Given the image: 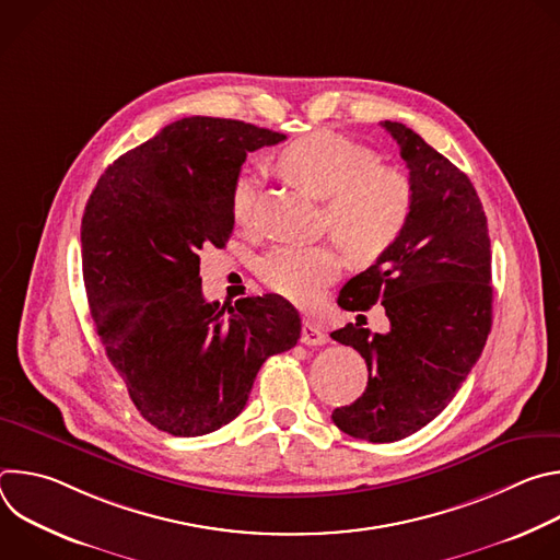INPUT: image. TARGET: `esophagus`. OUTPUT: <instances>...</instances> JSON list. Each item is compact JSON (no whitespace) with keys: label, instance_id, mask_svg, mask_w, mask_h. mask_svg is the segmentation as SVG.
I'll return each instance as SVG.
<instances>
[{"label":"esophagus","instance_id":"obj_1","mask_svg":"<svg viewBox=\"0 0 560 560\" xmlns=\"http://www.w3.org/2000/svg\"><path fill=\"white\" fill-rule=\"evenodd\" d=\"M328 341V335L318 328L310 318L303 322V332H301V343L305 346H324Z\"/></svg>","mask_w":560,"mask_h":560}]
</instances>
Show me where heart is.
I'll return each instance as SVG.
<instances>
[{
	"label": "heart",
	"mask_w": 560,
	"mask_h": 560,
	"mask_svg": "<svg viewBox=\"0 0 560 560\" xmlns=\"http://www.w3.org/2000/svg\"><path fill=\"white\" fill-rule=\"evenodd\" d=\"M372 150L330 130L294 139L277 154V168L316 199H326L324 225L354 264H372L401 236L412 188L404 173L376 166ZM232 217L246 223L255 203V179L238 177ZM341 253L332 244L279 246L259 264L261 281L288 301L307 305L339 277Z\"/></svg>",
	"instance_id": "b5f03b06"
}]
</instances>
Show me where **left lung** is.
Instances as JSON below:
<instances>
[{"mask_svg": "<svg viewBox=\"0 0 560 560\" xmlns=\"http://www.w3.org/2000/svg\"><path fill=\"white\" fill-rule=\"evenodd\" d=\"M410 168L412 210L401 236L352 277L337 303L385 307L389 332L348 324L330 337L368 365V387L332 412L335 425L370 443L401 441L454 398L492 328V253L481 199L450 159L398 121L381 124ZM361 316V314H359Z\"/></svg>", "mask_w": 560, "mask_h": 560, "instance_id": "left-lung-1", "label": "left lung"}]
</instances>
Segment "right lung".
<instances>
[{
  "label": "right lung",
  "instance_id": "add662e5",
  "mask_svg": "<svg viewBox=\"0 0 560 560\" xmlns=\"http://www.w3.org/2000/svg\"><path fill=\"white\" fill-rule=\"evenodd\" d=\"M285 135L186 117L100 177L82 219V268L97 335L139 415L201 436L242 415L259 368L296 346L299 312L279 294L208 303L199 253L232 234V188L248 152Z\"/></svg>",
  "mask_w": 560,
  "mask_h": 560
}]
</instances>
